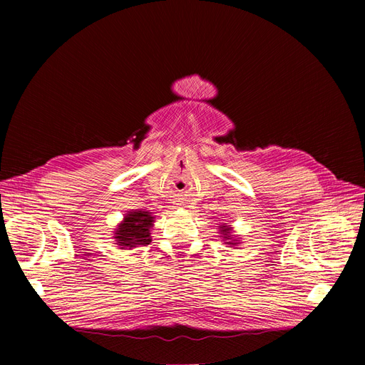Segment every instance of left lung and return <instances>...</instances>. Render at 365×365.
I'll list each match as a JSON object with an SVG mask.
<instances>
[{
	"mask_svg": "<svg viewBox=\"0 0 365 365\" xmlns=\"http://www.w3.org/2000/svg\"><path fill=\"white\" fill-rule=\"evenodd\" d=\"M220 228H222V230H220V233H222V235L225 236V239H230V228L225 227V225H222ZM228 244H230V245H235L233 242H228Z\"/></svg>",
	"mask_w": 365,
	"mask_h": 365,
	"instance_id": "1",
	"label": "left lung"
}]
</instances>
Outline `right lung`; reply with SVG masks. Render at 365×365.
<instances>
[{
	"label": "right lung",
	"mask_w": 365,
	"mask_h": 365,
	"mask_svg": "<svg viewBox=\"0 0 365 365\" xmlns=\"http://www.w3.org/2000/svg\"><path fill=\"white\" fill-rule=\"evenodd\" d=\"M153 217L149 212H132L128 215L115 233L117 244L121 248H132L137 245H149L150 227Z\"/></svg>",
	"instance_id": "obj_1"
}]
</instances>
